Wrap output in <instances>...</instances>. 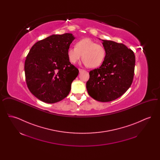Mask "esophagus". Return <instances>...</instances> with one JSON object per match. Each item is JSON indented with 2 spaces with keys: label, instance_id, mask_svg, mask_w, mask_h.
<instances>
[{
  "label": "esophagus",
  "instance_id": "esophagus-1",
  "mask_svg": "<svg viewBox=\"0 0 160 160\" xmlns=\"http://www.w3.org/2000/svg\"><path fill=\"white\" fill-rule=\"evenodd\" d=\"M78 70H79V72H82L83 71H84L83 69H82L80 68L78 69Z\"/></svg>",
  "mask_w": 160,
  "mask_h": 160
}]
</instances>
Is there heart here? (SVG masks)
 <instances>
[{
  "label": "heart",
  "instance_id": "1",
  "mask_svg": "<svg viewBox=\"0 0 160 160\" xmlns=\"http://www.w3.org/2000/svg\"><path fill=\"white\" fill-rule=\"evenodd\" d=\"M75 47H69L67 51L69 60L72 63H76L82 56L85 65L95 68L101 65L105 59V48L90 38H84L78 41Z\"/></svg>",
  "mask_w": 160,
  "mask_h": 160
}]
</instances>
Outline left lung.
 I'll list each match as a JSON object with an SVG mask.
<instances>
[{
	"label": "left lung",
	"instance_id": "1",
	"mask_svg": "<svg viewBox=\"0 0 160 160\" xmlns=\"http://www.w3.org/2000/svg\"><path fill=\"white\" fill-rule=\"evenodd\" d=\"M102 41L106 58L100 67L89 72L86 88L93 99L109 102L121 97L131 86L136 58L134 52L122 43Z\"/></svg>",
	"mask_w": 160,
	"mask_h": 160
}]
</instances>
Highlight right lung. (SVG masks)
Listing matches in <instances>:
<instances>
[{
  "mask_svg": "<svg viewBox=\"0 0 160 160\" xmlns=\"http://www.w3.org/2000/svg\"><path fill=\"white\" fill-rule=\"evenodd\" d=\"M75 39L72 33L52 35L36 42L26 57V84L38 99L49 104L67 97L78 69L69 62L67 51Z\"/></svg>",
  "mask_w": 160,
  "mask_h": 160,
  "instance_id": "1",
  "label": "right lung"
}]
</instances>
